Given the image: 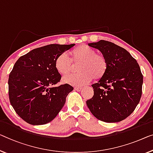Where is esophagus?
I'll return each mask as SVG.
<instances>
[{"instance_id":"34e87169","label":"esophagus","mask_w":153,"mask_h":153,"mask_svg":"<svg viewBox=\"0 0 153 153\" xmlns=\"http://www.w3.org/2000/svg\"><path fill=\"white\" fill-rule=\"evenodd\" d=\"M82 88L79 87V86H76V87L74 88V89L77 91H80L82 90Z\"/></svg>"}]
</instances>
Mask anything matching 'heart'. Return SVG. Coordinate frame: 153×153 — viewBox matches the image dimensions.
<instances>
[{
  "label": "heart",
  "instance_id": "heart-1",
  "mask_svg": "<svg viewBox=\"0 0 153 153\" xmlns=\"http://www.w3.org/2000/svg\"><path fill=\"white\" fill-rule=\"evenodd\" d=\"M71 59L64 53L56 58L55 67L59 74L66 75L77 66V74H70L63 77L65 83L70 85L80 86L95 79H102L108 69V62L104 55L96 53L93 48L82 45L70 52Z\"/></svg>",
  "mask_w": 153,
  "mask_h": 153
}]
</instances>
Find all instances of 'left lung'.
<instances>
[{
  "label": "left lung",
  "instance_id": "obj_1",
  "mask_svg": "<svg viewBox=\"0 0 153 153\" xmlns=\"http://www.w3.org/2000/svg\"><path fill=\"white\" fill-rule=\"evenodd\" d=\"M100 50L108 69L97 83L86 105L97 119L105 122L124 120L135 111L142 93L143 75L136 60L124 48L106 40L88 43Z\"/></svg>",
  "mask_w": 153,
  "mask_h": 153
}]
</instances>
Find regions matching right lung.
<instances>
[{
  "instance_id": "obj_1",
  "label": "right lung",
  "mask_w": 153,
  "mask_h": 153,
  "mask_svg": "<svg viewBox=\"0 0 153 153\" xmlns=\"http://www.w3.org/2000/svg\"><path fill=\"white\" fill-rule=\"evenodd\" d=\"M74 46L46 45L31 50L16 62L9 76V98L16 113L28 124L51 122L74 90L68 84L55 86L61 79L55 67L56 58Z\"/></svg>"
}]
</instances>
